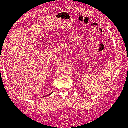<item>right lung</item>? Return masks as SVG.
<instances>
[{
  "label": "right lung",
  "mask_w": 128,
  "mask_h": 128,
  "mask_svg": "<svg viewBox=\"0 0 128 128\" xmlns=\"http://www.w3.org/2000/svg\"><path fill=\"white\" fill-rule=\"evenodd\" d=\"M52 93H53V92H52ZM52 93H51V94H49V95H46V96H49V95H51V94H52ZM44 97H45V96H44Z\"/></svg>",
  "instance_id": "obj_1"
}]
</instances>
